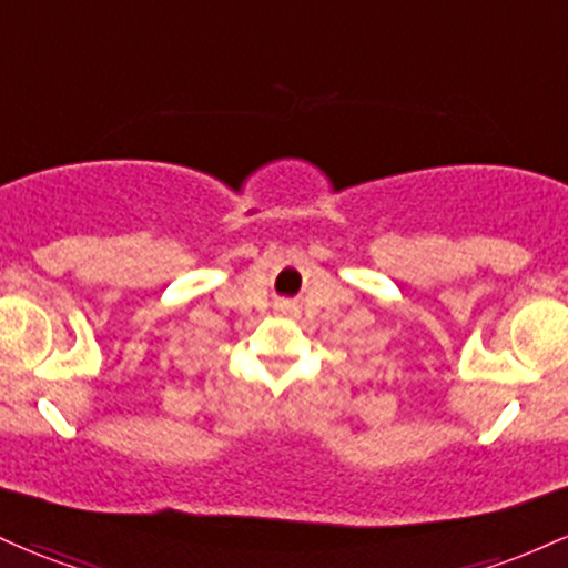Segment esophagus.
Listing matches in <instances>:
<instances>
[{
    "instance_id": "obj_1",
    "label": "esophagus",
    "mask_w": 568,
    "mask_h": 568,
    "mask_svg": "<svg viewBox=\"0 0 568 568\" xmlns=\"http://www.w3.org/2000/svg\"><path fill=\"white\" fill-rule=\"evenodd\" d=\"M280 313H283V315H288V313H296V310L294 307H291V304H280Z\"/></svg>"
}]
</instances>
